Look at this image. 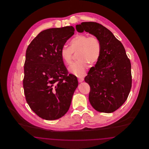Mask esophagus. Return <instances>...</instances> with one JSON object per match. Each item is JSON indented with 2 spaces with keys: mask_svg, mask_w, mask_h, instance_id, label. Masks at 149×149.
Masks as SVG:
<instances>
[{
  "mask_svg": "<svg viewBox=\"0 0 149 149\" xmlns=\"http://www.w3.org/2000/svg\"><path fill=\"white\" fill-rule=\"evenodd\" d=\"M78 81L79 83H81L84 81V78H78Z\"/></svg>",
  "mask_w": 149,
  "mask_h": 149,
  "instance_id": "1",
  "label": "esophagus"
}]
</instances>
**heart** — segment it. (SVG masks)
Masks as SVG:
<instances>
[{
  "mask_svg": "<svg viewBox=\"0 0 149 149\" xmlns=\"http://www.w3.org/2000/svg\"><path fill=\"white\" fill-rule=\"evenodd\" d=\"M101 51V44L96 37L78 34L70 40L69 47L61 49L60 55L64 63L69 65L72 63V53L78 52V60L71 65L69 70L73 74L81 77L84 75L89 63L93 65L98 61Z\"/></svg>",
  "mask_w": 149,
  "mask_h": 149,
  "instance_id": "b5f03b06",
  "label": "heart"
}]
</instances>
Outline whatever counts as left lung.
<instances>
[{"label": "left lung", "mask_w": 149, "mask_h": 149, "mask_svg": "<svg viewBox=\"0 0 149 149\" xmlns=\"http://www.w3.org/2000/svg\"><path fill=\"white\" fill-rule=\"evenodd\" d=\"M76 29L96 37L102 47L98 61L84 79L91 88L90 103L100 112H113L127 99L132 86L131 65L125 49L113 34L99 23L82 22Z\"/></svg>", "instance_id": "8db88e82"}]
</instances>
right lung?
Listing matches in <instances>:
<instances>
[{
  "instance_id": "1",
  "label": "right lung",
  "mask_w": 149,
  "mask_h": 149,
  "mask_svg": "<svg viewBox=\"0 0 149 149\" xmlns=\"http://www.w3.org/2000/svg\"><path fill=\"white\" fill-rule=\"evenodd\" d=\"M74 31L72 26L44 30L26 50L23 81L26 99L31 109L46 120L66 114L78 87L77 77L68 74L60 55Z\"/></svg>"
}]
</instances>
